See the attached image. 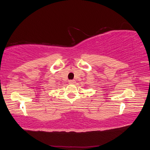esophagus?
Segmentation results:
<instances>
[{
  "label": "esophagus",
  "mask_w": 150,
  "mask_h": 150,
  "mask_svg": "<svg viewBox=\"0 0 150 150\" xmlns=\"http://www.w3.org/2000/svg\"><path fill=\"white\" fill-rule=\"evenodd\" d=\"M69 84H75V80H69Z\"/></svg>",
  "instance_id": "1"
}]
</instances>
